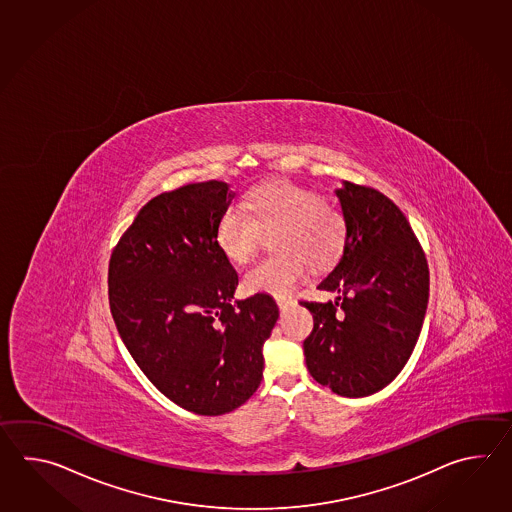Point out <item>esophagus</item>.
Instances as JSON below:
<instances>
[{
	"label": "esophagus",
	"mask_w": 512,
	"mask_h": 512,
	"mask_svg": "<svg viewBox=\"0 0 512 512\" xmlns=\"http://www.w3.org/2000/svg\"><path fill=\"white\" fill-rule=\"evenodd\" d=\"M276 304L280 309H285L287 305L293 304V300H289V298H276Z\"/></svg>",
	"instance_id": "obj_1"
}]
</instances>
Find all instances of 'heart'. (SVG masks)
I'll return each mask as SVG.
<instances>
[{
	"label": "heart",
	"mask_w": 512,
	"mask_h": 512,
	"mask_svg": "<svg viewBox=\"0 0 512 512\" xmlns=\"http://www.w3.org/2000/svg\"><path fill=\"white\" fill-rule=\"evenodd\" d=\"M243 208L245 212L227 210L219 218L216 243L221 254L243 265L260 249L261 234L271 230V247L278 251L243 276L247 293L289 296L302 282L307 263L313 269H327L344 252V214L305 186L272 179L251 188Z\"/></svg>",
	"instance_id": "1"
}]
</instances>
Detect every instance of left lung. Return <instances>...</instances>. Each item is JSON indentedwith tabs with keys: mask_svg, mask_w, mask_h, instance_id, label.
Wrapping results in <instances>:
<instances>
[{
	"mask_svg": "<svg viewBox=\"0 0 512 512\" xmlns=\"http://www.w3.org/2000/svg\"><path fill=\"white\" fill-rule=\"evenodd\" d=\"M346 247L318 283L335 302H302L315 326L304 340L307 370L342 397L381 392L401 373L421 333L428 304L425 252L392 199L342 181Z\"/></svg>",
	"mask_w": 512,
	"mask_h": 512,
	"instance_id": "obj_1",
	"label": "left lung"
}]
</instances>
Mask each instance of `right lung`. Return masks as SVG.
I'll return each mask as SVG.
<instances>
[{"label":"right lung","mask_w":512,"mask_h":512,"mask_svg":"<svg viewBox=\"0 0 512 512\" xmlns=\"http://www.w3.org/2000/svg\"><path fill=\"white\" fill-rule=\"evenodd\" d=\"M234 196L207 181L153 197L109 260V307L124 346L159 392L197 415L229 414L251 399L280 315L269 294L232 304L238 274L216 227Z\"/></svg>","instance_id":"add662e5"}]
</instances>
